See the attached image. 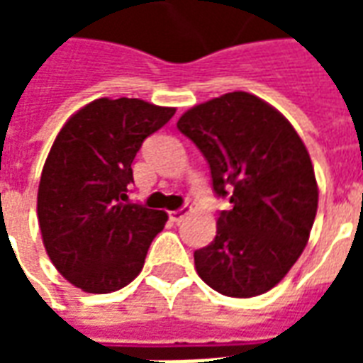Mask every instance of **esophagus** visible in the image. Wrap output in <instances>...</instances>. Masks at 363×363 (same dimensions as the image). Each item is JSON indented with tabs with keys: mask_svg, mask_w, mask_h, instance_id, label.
I'll use <instances>...</instances> for the list:
<instances>
[{
	"mask_svg": "<svg viewBox=\"0 0 363 363\" xmlns=\"http://www.w3.org/2000/svg\"><path fill=\"white\" fill-rule=\"evenodd\" d=\"M186 208H181V210H173V212H169V220L173 221V223H181L184 220V216H186Z\"/></svg>",
	"mask_w": 363,
	"mask_h": 363,
	"instance_id": "34e87169",
	"label": "esophagus"
}]
</instances>
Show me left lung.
<instances>
[{
    "mask_svg": "<svg viewBox=\"0 0 363 363\" xmlns=\"http://www.w3.org/2000/svg\"><path fill=\"white\" fill-rule=\"evenodd\" d=\"M177 128L210 165L220 212L216 239L194 251L202 280L229 297L272 289L309 241L319 189L294 126L259 96L235 91L196 104Z\"/></svg>",
    "mask_w": 363,
    "mask_h": 363,
    "instance_id": "1",
    "label": "left lung"
}]
</instances>
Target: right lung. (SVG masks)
Wrapping results in <instances>:
<instances>
[{
    "mask_svg": "<svg viewBox=\"0 0 363 363\" xmlns=\"http://www.w3.org/2000/svg\"><path fill=\"white\" fill-rule=\"evenodd\" d=\"M174 108L140 99H96L54 140L38 184V225L52 264L75 288L111 294L142 272L167 213L128 202L143 140Z\"/></svg>",
    "mask_w": 363,
    "mask_h": 363,
    "instance_id": "1",
    "label": "right lung"
}]
</instances>
